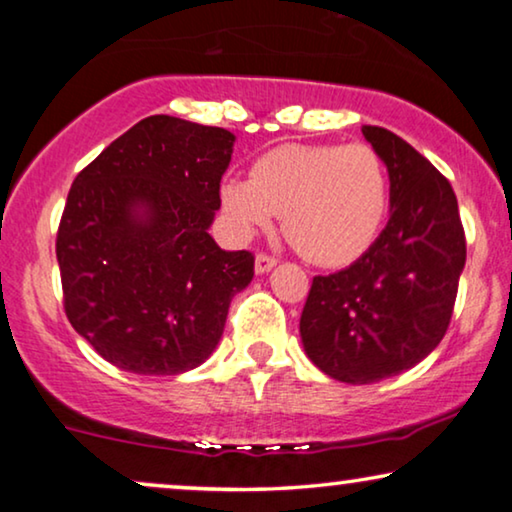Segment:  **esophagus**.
<instances>
[{"mask_svg":"<svg viewBox=\"0 0 512 512\" xmlns=\"http://www.w3.org/2000/svg\"><path fill=\"white\" fill-rule=\"evenodd\" d=\"M277 265V258L275 256H268V254H256V275H265V272H270L272 268Z\"/></svg>","mask_w":512,"mask_h":512,"instance_id":"1","label":"esophagus"}]
</instances>
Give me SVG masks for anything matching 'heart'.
<instances>
[{
	"label": "heart",
	"mask_w": 512,
	"mask_h": 512,
	"mask_svg": "<svg viewBox=\"0 0 512 512\" xmlns=\"http://www.w3.org/2000/svg\"><path fill=\"white\" fill-rule=\"evenodd\" d=\"M221 209L242 240L282 214L284 235L319 265L366 254L389 214V170L368 144H282L221 184Z\"/></svg>",
	"instance_id": "obj_1"
}]
</instances>
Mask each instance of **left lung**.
I'll list each match as a JSON object with an SVG mask.
<instances>
[{"label": "left lung", "instance_id": "8db88e82", "mask_svg": "<svg viewBox=\"0 0 512 512\" xmlns=\"http://www.w3.org/2000/svg\"><path fill=\"white\" fill-rule=\"evenodd\" d=\"M389 170V221L366 254L314 277L305 354L333 380L373 384L426 359L450 326L466 237L450 181L394 132L363 125Z\"/></svg>", "mask_w": 512, "mask_h": 512}]
</instances>
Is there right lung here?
<instances>
[{
	"label": "right lung",
	"instance_id": "1",
	"mask_svg": "<svg viewBox=\"0 0 512 512\" xmlns=\"http://www.w3.org/2000/svg\"><path fill=\"white\" fill-rule=\"evenodd\" d=\"M235 135L149 116L111 142L69 188L58 228L65 312L104 361L179 375L219 345L249 251L209 235Z\"/></svg>",
	"mask_w": 512,
	"mask_h": 512
}]
</instances>
